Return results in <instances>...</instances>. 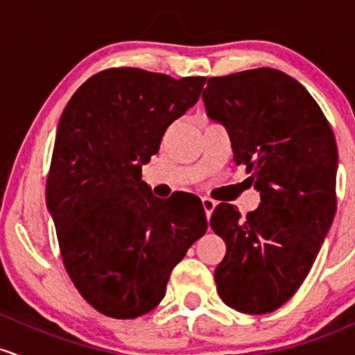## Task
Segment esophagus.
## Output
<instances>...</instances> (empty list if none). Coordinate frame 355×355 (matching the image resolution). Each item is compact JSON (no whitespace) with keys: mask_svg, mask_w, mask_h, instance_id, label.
<instances>
[{"mask_svg":"<svg viewBox=\"0 0 355 355\" xmlns=\"http://www.w3.org/2000/svg\"><path fill=\"white\" fill-rule=\"evenodd\" d=\"M201 202H202V208H205L206 218H208V220H209L211 213H213V209H214V206H216V202H214L213 199H209V198H202Z\"/></svg>","mask_w":355,"mask_h":355,"instance_id":"1","label":"esophagus"}]
</instances>
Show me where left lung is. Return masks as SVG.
I'll return each instance as SVG.
<instances>
[{"instance_id": "left-lung-1", "label": "left lung", "mask_w": 355, "mask_h": 355, "mask_svg": "<svg viewBox=\"0 0 355 355\" xmlns=\"http://www.w3.org/2000/svg\"><path fill=\"white\" fill-rule=\"evenodd\" d=\"M202 101L261 201L246 218L226 202L213 211L226 243L218 293L238 312L270 313L304 284L336 216V137L312 95L280 70L211 77Z\"/></svg>"}]
</instances>
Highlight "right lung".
I'll return each instance as SVG.
<instances>
[{
	"mask_svg": "<svg viewBox=\"0 0 355 355\" xmlns=\"http://www.w3.org/2000/svg\"><path fill=\"white\" fill-rule=\"evenodd\" d=\"M205 82L130 67L102 70L60 117L46 208L67 273L103 315L135 318L157 306L173 268L206 233L196 196L162 201L141 179Z\"/></svg>",
	"mask_w": 355,
	"mask_h": 355,
	"instance_id": "1",
	"label": "right lung"
}]
</instances>
